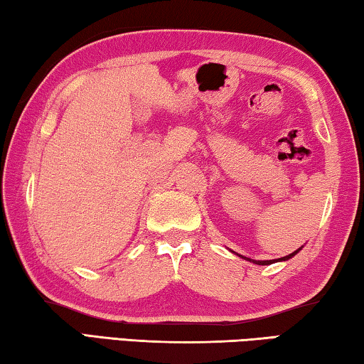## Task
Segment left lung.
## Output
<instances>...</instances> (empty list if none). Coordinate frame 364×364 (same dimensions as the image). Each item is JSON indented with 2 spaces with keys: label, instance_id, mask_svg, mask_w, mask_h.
I'll use <instances>...</instances> for the list:
<instances>
[{
  "label": "left lung",
  "instance_id": "left-lung-1",
  "mask_svg": "<svg viewBox=\"0 0 364 364\" xmlns=\"http://www.w3.org/2000/svg\"><path fill=\"white\" fill-rule=\"evenodd\" d=\"M301 247H304V245H301ZM301 247H299L297 250L295 252H292V254H289V255H286V257H281V258H276V260H252V258H249V257H244V255H239L241 258H244V260H247V262H252V263H255V264H271V263H276V262H287V260H291L292 257H295L299 254V252L301 250Z\"/></svg>",
  "mask_w": 364,
  "mask_h": 364
}]
</instances>
